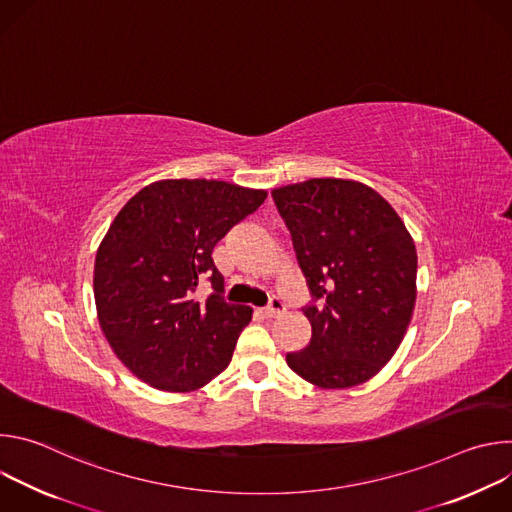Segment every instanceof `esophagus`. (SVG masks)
Returning <instances> with one entry per match:
<instances>
[{"instance_id":"34e87169","label":"esophagus","mask_w":512,"mask_h":512,"mask_svg":"<svg viewBox=\"0 0 512 512\" xmlns=\"http://www.w3.org/2000/svg\"><path fill=\"white\" fill-rule=\"evenodd\" d=\"M285 302L279 298V296H273L271 300H269V304L261 310V314L265 316V318H275V316H279V314H283L285 312Z\"/></svg>"}]
</instances>
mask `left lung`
<instances>
[{
  "label": "left lung",
  "mask_w": 512,
  "mask_h": 512,
  "mask_svg": "<svg viewBox=\"0 0 512 512\" xmlns=\"http://www.w3.org/2000/svg\"><path fill=\"white\" fill-rule=\"evenodd\" d=\"M310 298L312 338L289 369L344 389L375 377L399 348L415 306L417 253L391 204L352 180L312 178L271 192Z\"/></svg>",
  "instance_id": "left-lung-1"
}]
</instances>
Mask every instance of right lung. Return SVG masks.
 I'll return each instance as SVG.
<instances>
[{"instance_id": "right-lung-1", "label": "right lung", "mask_w": 512, "mask_h": 512, "mask_svg": "<svg viewBox=\"0 0 512 512\" xmlns=\"http://www.w3.org/2000/svg\"><path fill=\"white\" fill-rule=\"evenodd\" d=\"M267 192L218 180H160L115 216L95 259L103 334L125 367L162 391H194L221 375L253 310L225 300L212 249ZM208 280L200 301L195 287Z\"/></svg>"}]
</instances>
